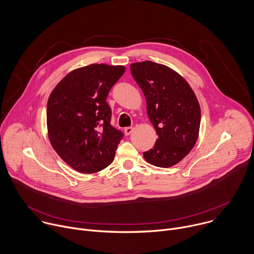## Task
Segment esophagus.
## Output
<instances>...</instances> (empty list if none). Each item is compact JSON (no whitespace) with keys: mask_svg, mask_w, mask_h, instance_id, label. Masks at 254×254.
Segmentation results:
<instances>
[{"mask_svg":"<svg viewBox=\"0 0 254 254\" xmlns=\"http://www.w3.org/2000/svg\"><path fill=\"white\" fill-rule=\"evenodd\" d=\"M132 130H133V127H127L125 128V134H126V135H129V134L132 132Z\"/></svg>","mask_w":254,"mask_h":254,"instance_id":"esophagus-1","label":"esophagus"}]
</instances>
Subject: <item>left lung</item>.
<instances>
[{
    "instance_id": "left-lung-1",
    "label": "left lung",
    "mask_w": 254,
    "mask_h": 254,
    "mask_svg": "<svg viewBox=\"0 0 254 254\" xmlns=\"http://www.w3.org/2000/svg\"><path fill=\"white\" fill-rule=\"evenodd\" d=\"M130 72L146 97L148 116L158 134L155 146L143 152V158L156 167H172L197 141L201 122L197 97L188 82L165 65L132 63Z\"/></svg>"
}]
</instances>
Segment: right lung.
Masks as SVG:
<instances>
[{
	"label": "right lung",
	"mask_w": 254,
	"mask_h": 254,
	"mask_svg": "<svg viewBox=\"0 0 254 254\" xmlns=\"http://www.w3.org/2000/svg\"><path fill=\"white\" fill-rule=\"evenodd\" d=\"M124 66L91 64L68 73L47 103L48 135L71 168L84 174L110 166L124 133L111 125L106 97L123 76Z\"/></svg>",
	"instance_id": "add662e5"
}]
</instances>
